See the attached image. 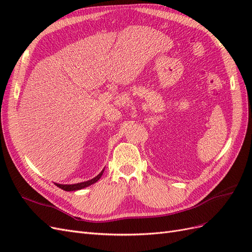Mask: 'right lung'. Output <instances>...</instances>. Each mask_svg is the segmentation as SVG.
<instances>
[{
	"label": "right lung",
	"instance_id": "add662e5",
	"mask_svg": "<svg viewBox=\"0 0 252 252\" xmlns=\"http://www.w3.org/2000/svg\"><path fill=\"white\" fill-rule=\"evenodd\" d=\"M103 172H104V169H103V170H102L100 173H98L95 178L91 179V180H89V181H86V182L77 183V184H71V185H63V184H58V183H55V184H56V185H57L59 188H61V189L65 190V191H75V190H80V189H83V188H85V187H88V186H90V185L94 184L95 182H97L98 180H100V178L102 177Z\"/></svg>",
	"mask_w": 252,
	"mask_h": 252
}]
</instances>
